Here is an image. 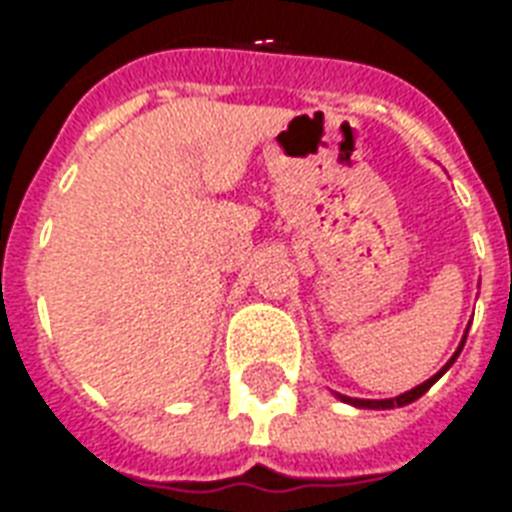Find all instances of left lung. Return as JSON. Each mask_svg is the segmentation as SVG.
I'll return each mask as SVG.
<instances>
[{
	"mask_svg": "<svg viewBox=\"0 0 512 512\" xmlns=\"http://www.w3.org/2000/svg\"><path fill=\"white\" fill-rule=\"evenodd\" d=\"M464 341H467V333H464L462 343H459V349L454 351V357H451V360H448L446 365H443V368H440L438 373H435V376L427 378V381H424V384L413 386L411 392H405V395H400V397H389V400H360V397H346V395H335V397H341L343 403L354 405V408H370V411H386V408H400V405L413 403V400H419V397L424 395V392H427L429 386L435 384V381H438V378L443 376V373H446V370L451 368V365H454V360H456V357H459V351H462Z\"/></svg>",
	"mask_w": 512,
	"mask_h": 512,
	"instance_id": "1",
	"label": "left lung"
}]
</instances>
